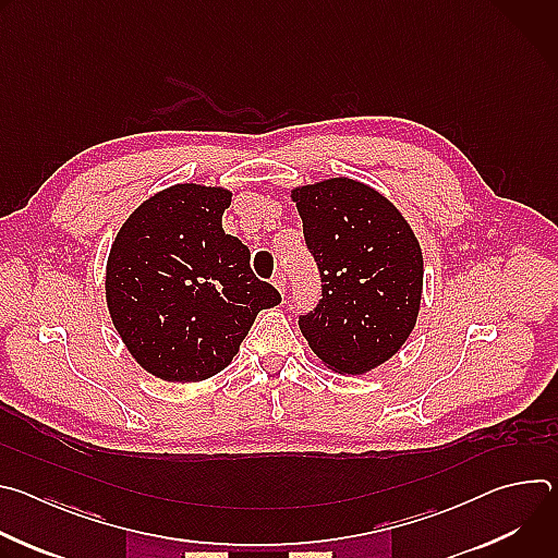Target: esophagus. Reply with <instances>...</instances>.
Returning a JSON list of instances; mask_svg holds the SVG:
<instances>
[{
  "label": "esophagus",
  "mask_w": 558,
  "mask_h": 558,
  "mask_svg": "<svg viewBox=\"0 0 558 558\" xmlns=\"http://www.w3.org/2000/svg\"><path fill=\"white\" fill-rule=\"evenodd\" d=\"M271 282H274V287L280 291V295H284V291H287V276L278 271V274L271 278Z\"/></svg>",
  "instance_id": "34e87169"
}]
</instances>
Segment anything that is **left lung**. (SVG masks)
<instances>
[{
	"label": "left lung",
	"instance_id": "1",
	"mask_svg": "<svg viewBox=\"0 0 558 558\" xmlns=\"http://www.w3.org/2000/svg\"><path fill=\"white\" fill-rule=\"evenodd\" d=\"M323 300L300 331L325 366L364 375L415 329L424 258L411 225L377 190L340 177L291 190Z\"/></svg>",
	"mask_w": 558,
	"mask_h": 558
}]
</instances>
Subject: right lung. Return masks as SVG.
Wrapping results in <instances>:
<instances>
[{
    "label": "right lung",
    "mask_w": 558,
    "mask_h": 558,
    "mask_svg": "<svg viewBox=\"0 0 558 558\" xmlns=\"http://www.w3.org/2000/svg\"><path fill=\"white\" fill-rule=\"evenodd\" d=\"M225 187L179 183L143 201L119 229L106 267L112 325L132 357L168 381L220 373L256 315L280 293L254 276L250 250L225 233Z\"/></svg>",
    "instance_id": "obj_1"
}]
</instances>
